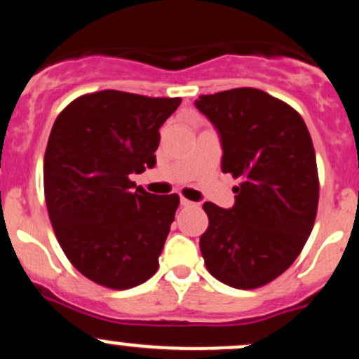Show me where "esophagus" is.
Instances as JSON below:
<instances>
[{
  "label": "esophagus",
  "instance_id": "34e87169",
  "mask_svg": "<svg viewBox=\"0 0 359 359\" xmlns=\"http://www.w3.org/2000/svg\"><path fill=\"white\" fill-rule=\"evenodd\" d=\"M180 205H184V208H191V205H194V203H191L189 199H185V197H180Z\"/></svg>",
  "mask_w": 359,
  "mask_h": 359
}]
</instances>
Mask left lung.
Masks as SVG:
<instances>
[{
  "mask_svg": "<svg viewBox=\"0 0 359 359\" xmlns=\"http://www.w3.org/2000/svg\"><path fill=\"white\" fill-rule=\"evenodd\" d=\"M196 108L219 133L222 172L240 179L231 209L203 205L204 263L226 285L263 287L295 262L314 226L319 177L311 133L292 106L255 88L199 96Z\"/></svg>",
  "mask_w": 359,
  "mask_h": 359,
  "instance_id": "obj_1",
  "label": "left lung"
}]
</instances>
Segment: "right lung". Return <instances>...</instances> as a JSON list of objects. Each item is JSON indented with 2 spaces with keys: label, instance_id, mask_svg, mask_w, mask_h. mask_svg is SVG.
Listing matches in <instances>:
<instances>
[{
  "label": "right lung",
  "instance_id": "obj_1",
  "mask_svg": "<svg viewBox=\"0 0 359 359\" xmlns=\"http://www.w3.org/2000/svg\"><path fill=\"white\" fill-rule=\"evenodd\" d=\"M180 101L106 89L74 100L53 123L48 217L69 262L102 287H137L158 269L180 199L147 192L130 175L155 167L158 130Z\"/></svg>",
  "mask_w": 359,
  "mask_h": 359
}]
</instances>
